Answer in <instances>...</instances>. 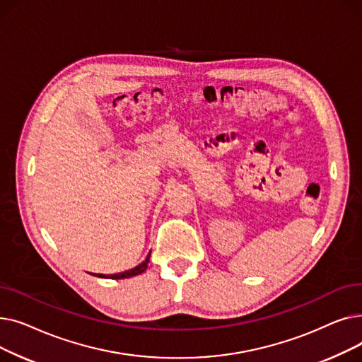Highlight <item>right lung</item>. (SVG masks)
<instances>
[{
  "mask_svg": "<svg viewBox=\"0 0 362 362\" xmlns=\"http://www.w3.org/2000/svg\"><path fill=\"white\" fill-rule=\"evenodd\" d=\"M149 257H151V252H149V255L145 258V261H144V262H141L139 265H136L135 269L127 270V272H123V273H119V274H111V276H107V277H108V279H127V277L138 276V274H141V273H144V272L146 270V267H148V262H149ZM98 277H105V276L100 274Z\"/></svg>",
  "mask_w": 362,
  "mask_h": 362,
  "instance_id": "1",
  "label": "right lung"
}]
</instances>
